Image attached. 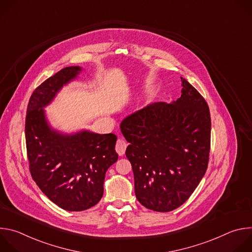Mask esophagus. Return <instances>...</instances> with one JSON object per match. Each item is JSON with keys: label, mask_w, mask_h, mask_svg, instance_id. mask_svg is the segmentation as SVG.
I'll return each instance as SVG.
<instances>
[{"label": "esophagus", "mask_w": 252, "mask_h": 252, "mask_svg": "<svg viewBox=\"0 0 252 252\" xmlns=\"http://www.w3.org/2000/svg\"><path fill=\"white\" fill-rule=\"evenodd\" d=\"M126 142L124 139H119L117 141V145H116V151L119 154L120 157H123L125 155L126 149Z\"/></svg>", "instance_id": "obj_1"}]
</instances>
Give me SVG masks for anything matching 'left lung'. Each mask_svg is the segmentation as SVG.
Masks as SVG:
<instances>
[{"instance_id":"left-lung-1","label":"left lung","mask_w":252,"mask_h":252,"mask_svg":"<svg viewBox=\"0 0 252 252\" xmlns=\"http://www.w3.org/2000/svg\"><path fill=\"white\" fill-rule=\"evenodd\" d=\"M172 103L154 102L127 116L121 130L129 142L137 200L168 212L184 204L203 177L209 159L210 113L203 96L184 78Z\"/></svg>"}]
</instances>
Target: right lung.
<instances>
[{
	"label": "right lung",
	"instance_id": "obj_1",
	"mask_svg": "<svg viewBox=\"0 0 252 252\" xmlns=\"http://www.w3.org/2000/svg\"><path fill=\"white\" fill-rule=\"evenodd\" d=\"M81 71V66H66L46 80L32 94L26 116L32 177L50 200L67 211L86 210L100 200L105 172L119 158L114 133L85 129L66 134L47 121L44 107Z\"/></svg>",
	"mask_w": 252,
	"mask_h": 252
}]
</instances>
